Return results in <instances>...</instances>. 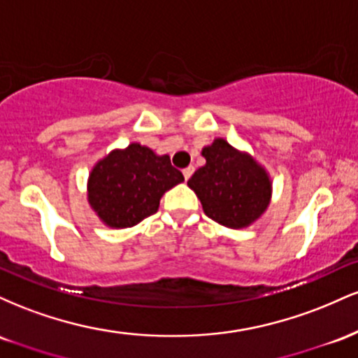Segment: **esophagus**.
Masks as SVG:
<instances>
[{
    "label": "esophagus",
    "instance_id": "34e87169",
    "mask_svg": "<svg viewBox=\"0 0 358 358\" xmlns=\"http://www.w3.org/2000/svg\"><path fill=\"white\" fill-rule=\"evenodd\" d=\"M193 171H195V168H193V166H188V168H185V170H183V176H185V180H188V178H190V176L193 175Z\"/></svg>",
    "mask_w": 358,
    "mask_h": 358
}]
</instances>
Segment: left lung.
Here are the masks:
<instances>
[{
    "instance_id": "8db88e82",
    "label": "left lung",
    "mask_w": 358,
    "mask_h": 358,
    "mask_svg": "<svg viewBox=\"0 0 358 358\" xmlns=\"http://www.w3.org/2000/svg\"><path fill=\"white\" fill-rule=\"evenodd\" d=\"M205 165L188 180L205 215L231 229L248 227L264 213L271 200V180L248 153L225 139H213L202 150Z\"/></svg>"
}]
</instances>
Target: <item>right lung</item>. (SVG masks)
Segmentation results:
<instances>
[{
	"label": "right lung",
	"instance_id": "obj_1",
	"mask_svg": "<svg viewBox=\"0 0 358 358\" xmlns=\"http://www.w3.org/2000/svg\"><path fill=\"white\" fill-rule=\"evenodd\" d=\"M182 182V171L171 166L170 156L133 143L92 168L87 196L106 225L126 229L156 213L163 193Z\"/></svg>",
	"mask_w": 358,
	"mask_h": 358
}]
</instances>
